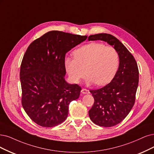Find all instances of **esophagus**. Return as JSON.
<instances>
[{
  "label": "esophagus",
  "mask_w": 154,
  "mask_h": 154,
  "mask_svg": "<svg viewBox=\"0 0 154 154\" xmlns=\"http://www.w3.org/2000/svg\"><path fill=\"white\" fill-rule=\"evenodd\" d=\"M81 93H82V94H88L90 93L89 90H88V89H84V88H82V89Z\"/></svg>",
  "instance_id": "1"
}]
</instances>
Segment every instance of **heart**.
<instances>
[{
	"label": "heart",
	"mask_w": 154,
	"mask_h": 154,
	"mask_svg": "<svg viewBox=\"0 0 154 154\" xmlns=\"http://www.w3.org/2000/svg\"><path fill=\"white\" fill-rule=\"evenodd\" d=\"M74 58L65 57L64 66L70 81L77 84L87 75V84L101 86L114 78L119 66V55L116 49L101 43L91 42L77 49Z\"/></svg>",
	"instance_id": "b5f03b06"
}]
</instances>
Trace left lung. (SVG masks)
I'll return each mask as SVG.
<instances>
[{
	"label": "left lung",
	"mask_w": 154,
	"mask_h": 154,
	"mask_svg": "<svg viewBox=\"0 0 154 154\" xmlns=\"http://www.w3.org/2000/svg\"><path fill=\"white\" fill-rule=\"evenodd\" d=\"M103 41L116 49L119 55V66L112 81L99 89L91 90L94 99L89 111L90 119L102 127L114 126L129 114L134 104L139 81L136 61L123 44L110 34L89 36L88 41Z\"/></svg>",
	"instance_id": "1"
}]
</instances>
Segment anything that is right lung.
<instances>
[{
  "label": "right lung",
  "mask_w": 154,
  "mask_h": 154,
  "mask_svg": "<svg viewBox=\"0 0 154 154\" xmlns=\"http://www.w3.org/2000/svg\"><path fill=\"white\" fill-rule=\"evenodd\" d=\"M86 35L50 31L32 42L20 68L22 106L32 120L42 127L61 124L70 102L79 98L81 88L65 79L66 53L86 41Z\"/></svg>",
  "instance_id": "right-lung-1"
}]
</instances>
